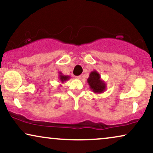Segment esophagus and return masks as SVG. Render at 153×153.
Listing matches in <instances>:
<instances>
[{
    "instance_id": "1",
    "label": "esophagus",
    "mask_w": 153,
    "mask_h": 153,
    "mask_svg": "<svg viewBox=\"0 0 153 153\" xmlns=\"http://www.w3.org/2000/svg\"><path fill=\"white\" fill-rule=\"evenodd\" d=\"M76 79H81V76H76Z\"/></svg>"
}]
</instances>
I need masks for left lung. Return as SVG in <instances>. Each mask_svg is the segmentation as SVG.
I'll list each match as a JSON object with an SVG mask.
<instances>
[{
  "label": "left lung",
  "instance_id": "left-lung-1",
  "mask_svg": "<svg viewBox=\"0 0 153 153\" xmlns=\"http://www.w3.org/2000/svg\"><path fill=\"white\" fill-rule=\"evenodd\" d=\"M91 90L95 94H102L106 90V83L101 79L100 74L96 70L92 71L87 79Z\"/></svg>",
  "mask_w": 153,
  "mask_h": 153
}]
</instances>
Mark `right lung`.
Masks as SVG:
<instances>
[{
    "mask_svg": "<svg viewBox=\"0 0 153 153\" xmlns=\"http://www.w3.org/2000/svg\"><path fill=\"white\" fill-rule=\"evenodd\" d=\"M58 74H59V76H58L59 80L61 83H62V84H63V83L65 82V81L69 80V79H70V76H68V75L62 74V73L61 72H58Z\"/></svg>",
    "mask_w": 153,
    "mask_h": 153,
    "instance_id": "1",
    "label": "right lung"
}]
</instances>
